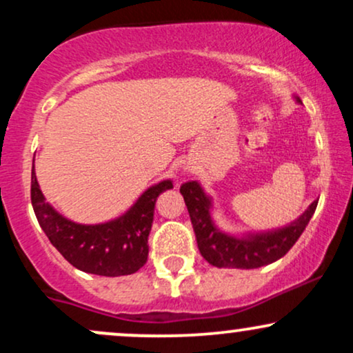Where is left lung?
<instances>
[{
    "label": "left lung",
    "instance_id": "left-lung-1",
    "mask_svg": "<svg viewBox=\"0 0 353 353\" xmlns=\"http://www.w3.org/2000/svg\"><path fill=\"white\" fill-rule=\"evenodd\" d=\"M294 99L302 104L297 96H294ZM181 194L188 205L201 255L210 265L224 269H257L279 261L302 236L319 202L315 199L295 221L282 228L230 234L222 230L214 221V201L199 181L182 184Z\"/></svg>",
    "mask_w": 353,
    "mask_h": 353
}]
</instances>
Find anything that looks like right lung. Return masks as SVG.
Returning a JSON list of instances; mask_svg holds the SVG:
<instances>
[{"instance_id":"add662e5","label":"right lung","mask_w":353,"mask_h":353,"mask_svg":"<svg viewBox=\"0 0 353 353\" xmlns=\"http://www.w3.org/2000/svg\"><path fill=\"white\" fill-rule=\"evenodd\" d=\"M168 189H172L171 179L145 189L119 217L101 224H79L46 202L36 179L34 159L31 169V204L51 244L76 269L106 277L134 274L145 264L154 205L159 194Z\"/></svg>"}]
</instances>
